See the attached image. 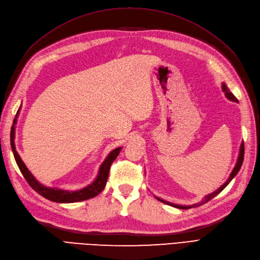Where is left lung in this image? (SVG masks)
Returning <instances> with one entry per match:
<instances>
[{"instance_id":"1","label":"left lung","mask_w":260,"mask_h":260,"mask_svg":"<svg viewBox=\"0 0 260 260\" xmlns=\"http://www.w3.org/2000/svg\"><path fill=\"white\" fill-rule=\"evenodd\" d=\"M221 89H222V92L224 93V96L229 100V101H232V102H235V103H238V99L235 98L233 94L231 93V91L228 89V86L225 85V83H222L221 84ZM243 159H244V143L242 142L241 143V145H240V152H239V156H238V160H237V164H235V166H234V168H233V170H232V172L230 174V176H229V178H228V180L225 181V182L221 185V186H219L217 190L215 191V192H212V193H210V194H208V195H206L205 196V199H204L203 201H201V202H199V203H196V204H193V205H179V204H174V203H170V202H167V201H165V200H162V199H160V198H157V196H155V199L156 200H158L159 202H161V203H165V204H167V205H170V206H172V207H176V208H180V209H190V208H192V207H198V206H201V205H203V204H205V203H207L208 201H210L211 199H214L215 196H217L220 192H221L223 188L229 184L230 182H231V180L238 175V172L240 171V169H241V166H242V164H243Z\"/></svg>"}]
</instances>
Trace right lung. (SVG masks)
<instances>
[{
	"label": "right lung",
	"instance_id": "right-lung-1",
	"mask_svg": "<svg viewBox=\"0 0 260 260\" xmlns=\"http://www.w3.org/2000/svg\"><path fill=\"white\" fill-rule=\"evenodd\" d=\"M20 108L21 107H19L16 117H15L12 129H11V147L15 157V160H16L17 166L20 169L22 176L25 177L27 182L37 193L43 196V198H45L46 200L55 202V203H76V202H82L85 200L95 198L96 195H99L102 191L104 190L107 182L108 174H109V168H111V165L113 164V161L117 158L118 154L120 153L122 148L121 146L116 147L107 155L105 160L102 162V165L99 168L98 176L89 185H86L80 188V190H76V191L64 190V188H59L55 186L54 187L46 186L41 182H39L37 178L31 174L25 165V162L22 161L18 152L16 151V145H15V133H16V123H17V118L20 113Z\"/></svg>",
	"mask_w": 260,
	"mask_h": 260
}]
</instances>
